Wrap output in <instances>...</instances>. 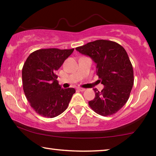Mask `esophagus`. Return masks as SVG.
Returning <instances> with one entry per match:
<instances>
[{
    "mask_svg": "<svg viewBox=\"0 0 156 156\" xmlns=\"http://www.w3.org/2000/svg\"><path fill=\"white\" fill-rule=\"evenodd\" d=\"M78 91H85V89H84V88H80V87H78L77 89Z\"/></svg>",
    "mask_w": 156,
    "mask_h": 156,
    "instance_id": "obj_1",
    "label": "esophagus"
}]
</instances>
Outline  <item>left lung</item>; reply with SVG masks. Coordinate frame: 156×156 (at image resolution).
Masks as SVG:
<instances>
[{"mask_svg": "<svg viewBox=\"0 0 156 156\" xmlns=\"http://www.w3.org/2000/svg\"><path fill=\"white\" fill-rule=\"evenodd\" d=\"M76 50L97 64V74L104 84L89 105L98 114L110 116L120 110L129 99L133 85V70L125 49L116 42L98 40Z\"/></svg>", "mask_w": 156, "mask_h": 156, "instance_id": "obj_1", "label": "left lung"}]
</instances>
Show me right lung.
<instances>
[{
  "label": "right lung",
  "mask_w": 156,
  "mask_h": 156,
  "mask_svg": "<svg viewBox=\"0 0 156 156\" xmlns=\"http://www.w3.org/2000/svg\"><path fill=\"white\" fill-rule=\"evenodd\" d=\"M73 51L74 49H41L31 53L24 63L23 90L38 114L54 118L67 109L75 89L62 88L55 72Z\"/></svg>",
  "instance_id": "obj_1"
}]
</instances>
